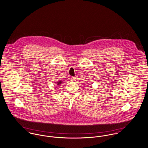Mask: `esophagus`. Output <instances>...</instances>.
I'll use <instances>...</instances> for the list:
<instances>
[{
	"label": "esophagus",
	"mask_w": 148,
	"mask_h": 148,
	"mask_svg": "<svg viewBox=\"0 0 148 148\" xmlns=\"http://www.w3.org/2000/svg\"><path fill=\"white\" fill-rule=\"evenodd\" d=\"M75 79H76V77H71V80L72 81H75Z\"/></svg>",
	"instance_id": "1"
}]
</instances>
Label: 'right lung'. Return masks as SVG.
Listing matches in <instances>:
<instances>
[{"label": "right lung", "mask_w": 148, "mask_h": 148, "mask_svg": "<svg viewBox=\"0 0 148 148\" xmlns=\"http://www.w3.org/2000/svg\"><path fill=\"white\" fill-rule=\"evenodd\" d=\"M62 83V81H59V82H57V85H60L61 83Z\"/></svg>", "instance_id": "1"}]
</instances>
